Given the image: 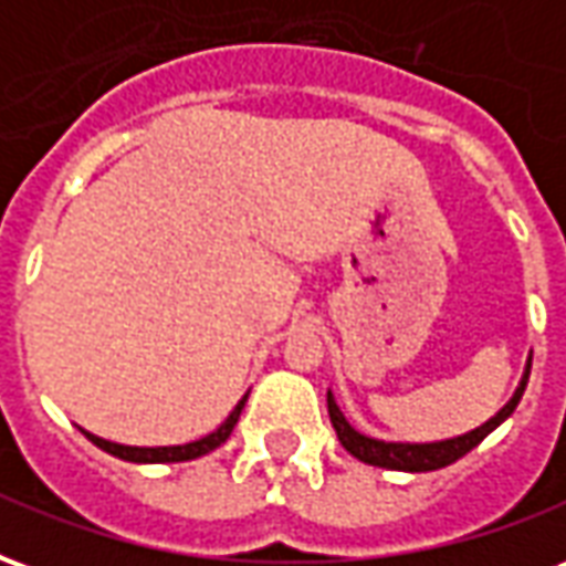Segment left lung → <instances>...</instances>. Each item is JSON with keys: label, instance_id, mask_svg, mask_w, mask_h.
I'll return each instance as SVG.
<instances>
[{"label": "left lung", "instance_id": "left-lung-1", "mask_svg": "<svg viewBox=\"0 0 566 566\" xmlns=\"http://www.w3.org/2000/svg\"><path fill=\"white\" fill-rule=\"evenodd\" d=\"M527 376H531V364L524 369V379L518 385V391L512 394V400L497 416L485 421L482 427H475L470 433L454 439H442V442H385V439H373L357 433L355 427L345 421V416L339 412V406L333 400V394H327V412H331V421L336 427V437L345 446V451H352L357 461L373 463V467H385V470H403V473H427V470H439V467H449L458 458H463L467 451H473L482 439L500 427L506 418L515 412V406L522 400L524 388H527Z\"/></svg>", "mask_w": 566, "mask_h": 566}]
</instances>
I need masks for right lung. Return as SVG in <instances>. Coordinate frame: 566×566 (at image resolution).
I'll list each match as a JSON object with an SVG mask.
<instances>
[{"label":"right lung","instance_id":"1","mask_svg":"<svg viewBox=\"0 0 566 566\" xmlns=\"http://www.w3.org/2000/svg\"><path fill=\"white\" fill-rule=\"evenodd\" d=\"M245 400H248V397H242V400L235 403V409L230 412V418H227V421H223V424L218 427L214 433L197 439V442H187V446H160V449H139V446H117V442H108V439L93 437V433H87V430H81V433L91 439L93 446H99V449L108 451V454H115V458H120V461H133V463L193 461V458H199V454H209L211 449H218L221 442H227V439H230L235 421H239V416H242V406H245Z\"/></svg>","mask_w":566,"mask_h":566}]
</instances>
